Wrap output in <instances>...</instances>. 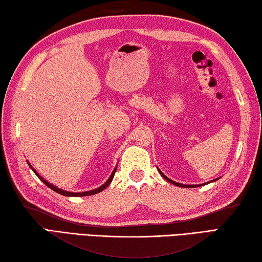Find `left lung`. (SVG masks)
Wrapping results in <instances>:
<instances>
[{
	"mask_svg": "<svg viewBox=\"0 0 262 262\" xmlns=\"http://www.w3.org/2000/svg\"><path fill=\"white\" fill-rule=\"evenodd\" d=\"M158 170H159V172L161 173V176L164 178V180H166L167 182H169V183H171V184H173V185H176V186H181V187H198V186H203V185H206V184H209V183H212V182H215V181H217L219 178H216V180H213V181H209V182H207V183H204V184H199V185H186V184H181V183H177V182H173V181H171L170 178H168L166 175H164V173L160 170V169L158 168Z\"/></svg>",
	"mask_w": 262,
	"mask_h": 262,
	"instance_id": "1",
	"label": "left lung"
}]
</instances>
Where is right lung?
Segmentation results:
<instances>
[{"instance_id": "right-lung-1", "label": "right lung", "mask_w": 262, "mask_h": 262, "mask_svg": "<svg viewBox=\"0 0 262 262\" xmlns=\"http://www.w3.org/2000/svg\"><path fill=\"white\" fill-rule=\"evenodd\" d=\"M29 163V166H30V168L32 169V170L34 171V173L36 176L39 177V180L43 183V184H46L47 185L49 189H52L53 191H55V192H57V193H59V194H62V195H66V196H86V195H92V194H96V193H99V192H101V191H103L105 187H107L110 183H112V181H113V178H114V175H115V172H116V169H117V167L114 169L113 170V172H112V175L109 176V178L107 180V182L104 183V184H102L101 185L100 187H98V189H94V190H91V191H85V192H69V191H64V190H61V189H58V187H56L55 185H53V184H50L49 182H47L45 180V178H42L41 177L38 172H36V170L35 169L31 166V163L30 162H27Z\"/></svg>"}]
</instances>
